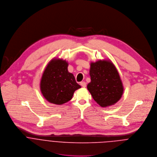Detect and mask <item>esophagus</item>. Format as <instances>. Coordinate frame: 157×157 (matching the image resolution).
<instances>
[{
    "label": "esophagus",
    "mask_w": 157,
    "mask_h": 157,
    "mask_svg": "<svg viewBox=\"0 0 157 157\" xmlns=\"http://www.w3.org/2000/svg\"><path fill=\"white\" fill-rule=\"evenodd\" d=\"M80 85L82 87L85 88V87H86V83L85 82H80Z\"/></svg>",
    "instance_id": "1"
}]
</instances>
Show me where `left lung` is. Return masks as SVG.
<instances>
[{
	"instance_id": "8db88e82",
	"label": "left lung",
	"mask_w": 157,
	"mask_h": 157,
	"mask_svg": "<svg viewBox=\"0 0 157 157\" xmlns=\"http://www.w3.org/2000/svg\"><path fill=\"white\" fill-rule=\"evenodd\" d=\"M91 82L87 89L100 106L116 103L122 97L124 86L119 72L111 60H98L90 63Z\"/></svg>"
}]
</instances>
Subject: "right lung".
Returning a JSON list of instances; mask_svg holds the SVG:
<instances>
[{
  "label": "right lung",
  "instance_id": "1",
  "mask_svg": "<svg viewBox=\"0 0 157 157\" xmlns=\"http://www.w3.org/2000/svg\"><path fill=\"white\" fill-rule=\"evenodd\" d=\"M68 62L53 58L46 66L40 81V90L49 103L61 105L70 101L75 90L81 88L72 73L68 71Z\"/></svg>",
  "mask_w": 157,
  "mask_h": 157
}]
</instances>
